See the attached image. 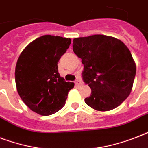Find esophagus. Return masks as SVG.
Masks as SVG:
<instances>
[{"label": "esophagus", "instance_id": "esophagus-1", "mask_svg": "<svg viewBox=\"0 0 148 148\" xmlns=\"http://www.w3.org/2000/svg\"><path fill=\"white\" fill-rule=\"evenodd\" d=\"M74 83H75V84H76L77 86H79L81 84V81L80 79H77V80H76V81H75V82H74Z\"/></svg>", "mask_w": 148, "mask_h": 148}]
</instances>
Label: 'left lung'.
I'll return each instance as SVG.
<instances>
[{"label": "left lung", "mask_w": 148, "mask_h": 148, "mask_svg": "<svg viewBox=\"0 0 148 148\" xmlns=\"http://www.w3.org/2000/svg\"><path fill=\"white\" fill-rule=\"evenodd\" d=\"M73 51L84 64L83 80L91 89L84 99L89 107L108 111L131 94L136 64L131 51L119 39L103 35L74 38Z\"/></svg>", "instance_id": "obj_1"}]
</instances>
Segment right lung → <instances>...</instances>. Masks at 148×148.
I'll return each instance as SVG.
<instances>
[{"mask_svg": "<svg viewBox=\"0 0 148 148\" xmlns=\"http://www.w3.org/2000/svg\"><path fill=\"white\" fill-rule=\"evenodd\" d=\"M71 43L70 38L43 35L20 54L15 67L18 95L34 112L48 116L65 105L74 83L66 82L58 73V63Z\"/></svg>", "mask_w": 148, "mask_h": 148, "instance_id": "add662e5", "label": "right lung"}]
</instances>
